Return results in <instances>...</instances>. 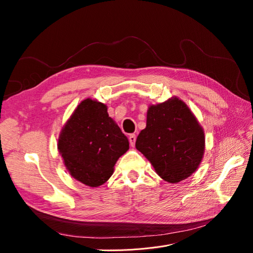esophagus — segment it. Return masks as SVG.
Returning <instances> with one entry per match:
<instances>
[{"instance_id": "34e87169", "label": "esophagus", "mask_w": 253, "mask_h": 253, "mask_svg": "<svg viewBox=\"0 0 253 253\" xmlns=\"http://www.w3.org/2000/svg\"><path fill=\"white\" fill-rule=\"evenodd\" d=\"M128 140H129V144H131V147H134L135 142H136V135L135 134H131L128 136Z\"/></svg>"}]
</instances>
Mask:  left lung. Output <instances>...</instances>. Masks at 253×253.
<instances>
[{
    "instance_id": "8db88e82",
    "label": "left lung",
    "mask_w": 253,
    "mask_h": 253,
    "mask_svg": "<svg viewBox=\"0 0 253 253\" xmlns=\"http://www.w3.org/2000/svg\"><path fill=\"white\" fill-rule=\"evenodd\" d=\"M136 149L156 173L176 183L194 173L205 151V134L195 116L178 98L151 105L147 126L136 139Z\"/></svg>"
}]
</instances>
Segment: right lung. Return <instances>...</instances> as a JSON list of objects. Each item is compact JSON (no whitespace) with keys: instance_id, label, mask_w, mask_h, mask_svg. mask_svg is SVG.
<instances>
[{"instance_id":"add662e5","label":"right lung","mask_w":253,"mask_h":253,"mask_svg":"<svg viewBox=\"0 0 253 253\" xmlns=\"http://www.w3.org/2000/svg\"><path fill=\"white\" fill-rule=\"evenodd\" d=\"M58 149L75 179L89 187L108 180L128 140L109 117L106 105L85 99L75 110L60 134Z\"/></svg>"}]
</instances>
